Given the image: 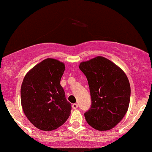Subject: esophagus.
<instances>
[{
    "label": "esophagus",
    "instance_id": "34e87169",
    "mask_svg": "<svg viewBox=\"0 0 152 152\" xmlns=\"http://www.w3.org/2000/svg\"><path fill=\"white\" fill-rule=\"evenodd\" d=\"M72 107L73 109H77V107H78V104H73Z\"/></svg>",
    "mask_w": 152,
    "mask_h": 152
}]
</instances>
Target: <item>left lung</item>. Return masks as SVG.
<instances>
[{"instance_id": "8db88e82", "label": "left lung", "mask_w": 152, "mask_h": 152, "mask_svg": "<svg viewBox=\"0 0 152 152\" xmlns=\"http://www.w3.org/2000/svg\"><path fill=\"white\" fill-rule=\"evenodd\" d=\"M79 68L87 77L92 102L84 114L86 121L96 130H111L128 112L130 98L128 77L115 63L101 56L83 61Z\"/></svg>"}]
</instances>
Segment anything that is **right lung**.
I'll return each mask as SVG.
<instances>
[{
  "instance_id": "obj_1",
  "label": "right lung",
  "mask_w": 152,
  "mask_h": 152,
  "mask_svg": "<svg viewBox=\"0 0 152 152\" xmlns=\"http://www.w3.org/2000/svg\"><path fill=\"white\" fill-rule=\"evenodd\" d=\"M64 64L55 58L44 59L24 76L21 87V104L27 118L44 131L56 130L71 114L60 81Z\"/></svg>"
}]
</instances>
